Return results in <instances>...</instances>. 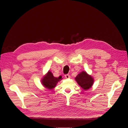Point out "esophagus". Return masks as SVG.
I'll return each mask as SVG.
<instances>
[{
  "instance_id": "1",
  "label": "esophagus",
  "mask_w": 128,
  "mask_h": 128,
  "mask_svg": "<svg viewBox=\"0 0 128 128\" xmlns=\"http://www.w3.org/2000/svg\"><path fill=\"white\" fill-rule=\"evenodd\" d=\"M64 76L66 77V78H70V75H69V74H66L64 75Z\"/></svg>"
}]
</instances>
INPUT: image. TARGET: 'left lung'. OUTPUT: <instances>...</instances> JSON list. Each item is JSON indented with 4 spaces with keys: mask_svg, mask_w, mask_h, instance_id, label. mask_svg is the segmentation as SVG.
Here are the masks:
<instances>
[{
    "mask_svg": "<svg viewBox=\"0 0 128 128\" xmlns=\"http://www.w3.org/2000/svg\"><path fill=\"white\" fill-rule=\"evenodd\" d=\"M75 80L79 86L85 90L90 88L94 82L92 77L84 71L78 74L75 77Z\"/></svg>",
    "mask_w": 128,
    "mask_h": 128,
    "instance_id": "8db88e82",
    "label": "left lung"
}]
</instances>
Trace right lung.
<instances>
[{"label": "right lung", "mask_w": 128, "mask_h": 128, "mask_svg": "<svg viewBox=\"0 0 128 128\" xmlns=\"http://www.w3.org/2000/svg\"><path fill=\"white\" fill-rule=\"evenodd\" d=\"M61 78L59 77L58 78L54 77L51 72H48V74L42 78V82L43 86L48 89H52L56 86V84Z\"/></svg>", "instance_id": "right-lung-1"}]
</instances>
